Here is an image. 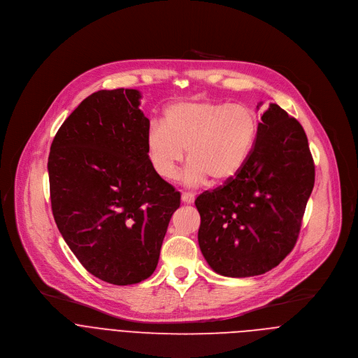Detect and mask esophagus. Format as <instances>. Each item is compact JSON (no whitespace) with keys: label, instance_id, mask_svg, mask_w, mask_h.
I'll use <instances>...</instances> for the list:
<instances>
[{"label":"esophagus","instance_id":"34e87169","mask_svg":"<svg viewBox=\"0 0 358 358\" xmlns=\"http://www.w3.org/2000/svg\"><path fill=\"white\" fill-rule=\"evenodd\" d=\"M181 199H182V202H184V203H192L195 198H194V195H192V194H189V192H182Z\"/></svg>","mask_w":358,"mask_h":358}]
</instances>
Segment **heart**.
I'll use <instances>...</instances> for the list:
<instances>
[{
	"label": "heart",
	"instance_id": "obj_1",
	"mask_svg": "<svg viewBox=\"0 0 358 358\" xmlns=\"http://www.w3.org/2000/svg\"><path fill=\"white\" fill-rule=\"evenodd\" d=\"M259 120L246 105L225 101H178L166 108L163 124H151L145 136L147 157L156 173L171 181L184 162L188 187L231 181L250 157Z\"/></svg>",
	"mask_w": 358,
	"mask_h": 358
}]
</instances>
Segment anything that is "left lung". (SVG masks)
Here are the masks:
<instances>
[{"label":"left lung","instance_id":"obj_1","mask_svg":"<svg viewBox=\"0 0 358 358\" xmlns=\"http://www.w3.org/2000/svg\"><path fill=\"white\" fill-rule=\"evenodd\" d=\"M261 119L250 157L238 176L195 199L199 249L222 276L249 278L278 266L297 241L315 185V163L301 124L275 103Z\"/></svg>","mask_w":358,"mask_h":358}]
</instances>
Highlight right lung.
Segmentation results:
<instances>
[{
	"mask_svg": "<svg viewBox=\"0 0 358 358\" xmlns=\"http://www.w3.org/2000/svg\"><path fill=\"white\" fill-rule=\"evenodd\" d=\"M140 97L136 89L92 93L59 127L48 159L59 232L89 273L119 286L156 271L181 198L147 157Z\"/></svg>",
	"mask_w": 358,
	"mask_h": 358,
	"instance_id": "add662e5",
	"label": "right lung"
}]
</instances>
